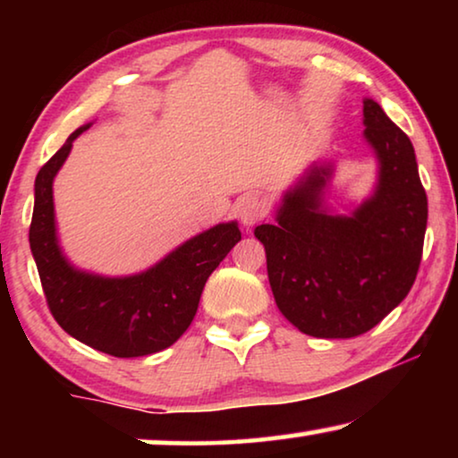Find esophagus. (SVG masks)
I'll return each instance as SVG.
<instances>
[{
    "instance_id": "obj_1",
    "label": "esophagus",
    "mask_w": 458,
    "mask_h": 458,
    "mask_svg": "<svg viewBox=\"0 0 458 458\" xmlns=\"http://www.w3.org/2000/svg\"><path fill=\"white\" fill-rule=\"evenodd\" d=\"M265 215H267V206L260 198L256 196L242 198L240 204H237V216H240L243 227H252V225L260 221V218H265Z\"/></svg>"
}]
</instances>
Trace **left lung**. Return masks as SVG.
I'll list each match as a JSON object with an SVG mask.
<instances>
[{
	"label": "left lung",
	"mask_w": 458,
	"mask_h": 458,
	"mask_svg": "<svg viewBox=\"0 0 458 458\" xmlns=\"http://www.w3.org/2000/svg\"><path fill=\"white\" fill-rule=\"evenodd\" d=\"M362 137L377 160L369 196L346 215L327 204L335 166L312 162L284 193L275 225H259L275 302L312 337L367 334L415 284L428 227V196L415 149L371 98Z\"/></svg>",
	"instance_id": "8db88e82"
}]
</instances>
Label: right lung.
Returning <instances> with one entry per match:
<instances>
[{"mask_svg": "<svg viewBox=\"0 0 458 458\" xmlns=\"http://www.w3.org/2000/svg\"><path fill=\"white\" fill-rule=\"evenodd\" d=\"M79 127L35 179L29 242L47 306L74 340L118 359L173 346L196 317L210 273L242 240L237 221L218 223L190 237L146 271L108 277L74 267L60 246L54 210V179L71 154Z\"/></svg>", "mask_w": 458, "mask_h": 458, "instance_id": "add662e5", "label": "right lung"}]
</instances>
